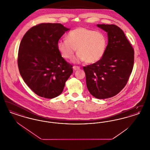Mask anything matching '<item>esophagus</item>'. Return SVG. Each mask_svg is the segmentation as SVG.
Listing matches in <instances>:
<instances>
[{
    "mask_svg": "<svg viewBox=\"0 0 150 150\" xmlns=\"http://www.w3.org/2000/svg\"><path fill=\"white\" fill-rule=\"evenodd\" d=\"M73 69H74V70H75V71H76V70H78L80 69V67H79V66H73Z\"/></svg>",
    "mask_w": 150,
    "mask_h": 150,
    "instance_id": "1",
    "label": "esophagus"
}]
</instances>
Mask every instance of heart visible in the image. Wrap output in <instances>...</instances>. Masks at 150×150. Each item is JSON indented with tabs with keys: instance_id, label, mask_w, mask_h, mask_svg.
Listing matches in <instances>:
<instances>
[{
	"instance_id": "1",
	"label": "heart",
	"mask_w": 150,
	"mask_h": 150,
	"mask_svg": "<svg viewBox=\"0 0 150 150\" xmlns=\"http://www.w3.org/2000/svg\"><path fill=\"white\" fill-rule=\"evenodd\" d=\"M57 50L62 57L71 59L75 51L78 52L73 62L79 64L86 61L94 64L103 57L107 47V39L100 31L78 28L69 33L67 39L59 40L57 43Z\"/></svg>"
}]
</instances>
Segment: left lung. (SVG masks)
Returning a JSON list of instances; mask_svg holds the SVG:
<instances>
[{"label": "left lung", "instance_id": "8db88e82", "mask_svg": "<svg viewBox=\"0 0 150 150\" xmlns=\"http://www.w3.org/2000/svg\"><path fill=\"white\" fill-rule=\"evenodd\" d=\"M107 33L104 56L84 67L87 88L93 97L106 99L119 93L127 84L134 64V50L123 31L115 25L97 24Z\"/></svg>", "mask_w": 150, "mask_h": 150}]
</instances>
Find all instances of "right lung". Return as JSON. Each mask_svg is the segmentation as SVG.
Masks as SVG:
<instances>
[{"label": "right lung", "mask_w": 150, "mask_h": 150, "mask_svg": "<svg viewBox=\"0 0 150 150\" xmlns=\"http://www.w3.org/2000/svg\"><path fill=\"white\" fill-rule=\"evenodd\" d=\"M70 29L61 23H40L29 29L22 39L17 59L20 73L40 97L53 98L61 94L73 72L57 47Z\"/></svg>", "instance_id": "1"}]
</instances>
